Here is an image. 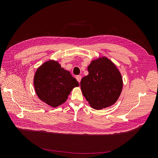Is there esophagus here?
<instances>
[{
	"label": "esophagus",
	"mask_w": 158,
	"mask_h": 158,
	"mask_svg": "<svg viewBox=\"0 0 158 158\" xmlns=\"http://www.w3.org/2000/svg\"><path fill=\"white\" fill-rule=\"evenodd\" d=\"M76 80H77L78 82L80 83V82L81 81V79H82V76H76Z\"/></svg>",
	"instance_id": "34e87169"
}]
</instances>
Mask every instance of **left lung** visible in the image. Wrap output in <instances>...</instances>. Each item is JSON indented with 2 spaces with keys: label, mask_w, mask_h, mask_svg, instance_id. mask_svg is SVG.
<instances>
[{
  "label": "left lung",
  "mask_w": 158,
  "mask_h": 158,
  "mask_svg": "<svg viewBox=\"0 0 158 158\" xmlns=\"http://www.w3.org/2000/svg\"><path fill=\"white\" fill-rule=\"evenodd\" d=\"M88 70L89 74L80 82L84 96L95 109L111 106L117 102L122 91L120 73L106 57L93 60Z\"/></svg>",
  "instance_id": "1"
}]
</instances>
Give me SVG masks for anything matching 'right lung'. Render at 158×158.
<instances>
[{
  "mask_svg": "<svg viewBox=\"0 0 158 158\" xmlns=\"http://www.w3.org/2000/svg\"><path fill=\"white\" fill-rule=\"evenodd\" d=\"M33 82L37 96L53 107L65 102L72 89L79 85L70 72L54 60L46 62L37 69Z\"/></svg>",
  "mask_w": 158,
  "mask_h": 158,
  "instance_id": "1",
  "label": "right lung"
}]
</instances>
